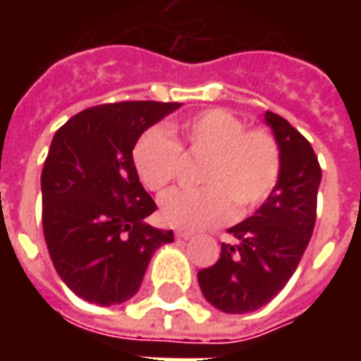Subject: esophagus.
I'll use <instances>...</instances> for the list:
<instances>
[{
    "mask_svg": "<svg viewBox=\"0 0 361 361\" xmlns=\"http://www.w3.org/2000/svg\"><path fill=\"white\" fill-rule=\"evenodd\" d=\"M176 238H178V240H191V238H193V234H191V232L178 230V232H176Z\"/></svg>",
    "mask_w": 361,
    "mask_h": 361,
    "instance_id": "obj_1",
    "label": "esophagus"
}]
</instances>
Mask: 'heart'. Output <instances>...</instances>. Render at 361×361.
Instances as JSON below:
<instances>
[{"instance_id": "obj_1", "label": "heart", "mask_w": 361, "mask_h": 361, "mask_svg": "<svg viewBox=\"0 0 361 361\" xmlns=\"http://www.w3.org/2000/svg\"><path fill=\"white\" fill-rule=\"evenodd\" d=\"M181 147L207 154L201 168L203 188L173 189L160 199L166 224L181 230H203L247 214L263 204L280 178L282 158L274 135L263 127L245 129L232 111L211 108L176 126ZM181 149L164 129H149L133 149V164L145 188L162 191L180 170Z\"/></svg>"}]
</instances>
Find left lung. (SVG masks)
<instances>
[{"label":"left lung","instance_id":"1","mask_svg":"<svg viewBox=\"0 0 361 361\" xmlns=\"http://www.w3.org/2000/svg\"><path fill=\"white\" fill-rule=\"evenodd\" d=\"M265 121L280 147L279 181L253 216L228 228L235 242L197 274L207 302L224 313H251L286 286L317 216L321 166L310 141L279 114L265 111Z\"/></svg>","mask_w":361,"mask_h":361}]
</instances>
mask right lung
Masks as SVG:
<instances>
[{"label": "right lung", "mask_w": 361, "mask_h": 361, "mask_svg": "<svg viewBox=\"0 0 361 361\" xmlns=\"http://www.w3.org/2000/svg\"><path fill=\"white\" fill-rule=\"evenodd\" d=\"M178 102H116L79 111L51 139L42 178V226L67 288L96 305L127 302L172 230L145 224L157 211L133 164L135 142Z\"/></svg>", "instance_id": "1"}]
</instances>
